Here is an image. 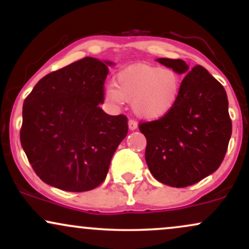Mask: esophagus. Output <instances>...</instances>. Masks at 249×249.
I'll return each mask as SVG.
<instances>
[{
  "mask_svg": "<svg viewBox=\"0 0 249 249\" xmlns=\"http://www.w3.org/2000/svg\"><path fill=\"white\" fill-rule=\"evenodd\" d=\"M137 126H138V123H137L136 119L131 118L130 121H128V128H130V130H136Z\"/></svg>",
  "mask_w": 249,
  "mask_h": 249,
  "instance_id": "34e87169",
  "label": "esophagus"
}]
</instances>
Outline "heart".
Here are the masks:
<instances>
[{"instance_id":"b5f03b06","label":"heart","mask_w":249,"mask_h":249,"mask_svg":"<svg viewBox=\"0 0 249 249\" xmlns=\"http://www.w3.org/2000/svg\"><path fill=\"white\" fill-rule=\"evenodd\" d=\"M181 77L172 68L137 64L122 70L116 84L107 87V98L115 104H132L136 115L146 119L165 117L178 102Z\"/></svg>"}]
</instances>
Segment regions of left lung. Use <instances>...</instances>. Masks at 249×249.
<instances>
[{"mask_svg": "<svg viewBox=\"0 0 249 249\" xmlns=\"http://www.w3.org/2000/svg\"><path fill=\"white\" fill-rule=\"evenodd\" d=\"M157 61L186 75L173 110L162 118L139 124L147 141L145 160L158 181L187 187L218 170L224 160L232 134L227 95L201 65L188 71L181 59Z\"/></svg>", "mask_w": 249, "mask_h": 249, "instance_id": "8db88e82", "label": "left lung"}]
</instances>
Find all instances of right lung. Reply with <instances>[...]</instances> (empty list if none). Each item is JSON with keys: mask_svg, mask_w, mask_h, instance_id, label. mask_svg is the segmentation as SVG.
Returning a JSON list of instances; mask_svg holds the SVG:
<instances>
[{"mask_svg": "<svg viewBox=\"0 0 249 249\" xmlns=\"http://www.w3.org/2000/svg\"><path fill=\"white\" fill-rule=\"evenodd\" d=\"M111 64L84 57L43 77L24 99L19 139L45 184L85 192L107 178L128 131L126 116L107 115L99 107Z\"/></svg>", "mask_w": 249, "mask_h": 249, "instance_id": "1", "label": "right lung"}]
</instances>
